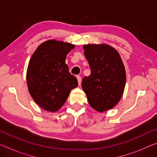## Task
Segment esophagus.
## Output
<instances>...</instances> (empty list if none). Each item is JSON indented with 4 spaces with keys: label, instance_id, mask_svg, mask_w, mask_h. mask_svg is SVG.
<instances>
[{
    "label": "esophagus",
    "instance_id": "obj_1",
    "mask_svg": "<svg viewBox=\"0 0 157 157\" xmlns=\"http://www.w3.org/2000/svg\"><path fill=\"white\" fill-rule=\"evenodd\" d=\"M77 79H78V84H79V85H80V84H81V82H82V78H81L80 76L78 75V76H77Z\"/></svg>",
    "mask_w": 157,
    "mask_h": 157
}]
</instances>
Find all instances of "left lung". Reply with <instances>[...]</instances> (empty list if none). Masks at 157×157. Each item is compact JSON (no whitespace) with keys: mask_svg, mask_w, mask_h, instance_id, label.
<instances>
[{"mask_svg":"<svg viewBox=\"0 0 157 157\" xmlns=\"http://www.w3.org/2000/svg\"><path fill=\"white\" fill-rule=\"evenodd\" d=\"M83 48L91 73L82 79V89L90 106L103 112L115 107L123 96L125 68L118 52L109 45L88 44Z\"/></svg>","mask_w":157,"mask_h":157,"instance_id":"left-lung-1","label":"left lung"}]
</instances>
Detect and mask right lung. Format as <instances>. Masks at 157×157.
Masks as SVG:
<instances>
[{"label": "right lung", "instance_id": "1", "mask_svg": "<svg viewBox=\"0 0 157 157\" xmlns=\"http://www.w3.org/2000/svg\"><path fill=\"white\" fill-rule=\"evenodd\" d=\"M75 45L48 40L39 45L29 62L26 79L28 88L37 105L55 112L67 100L78 79L68 71L65 60Z\"/></svg>", "mask_w": 157, "mask_h": 157}]
</instances>
